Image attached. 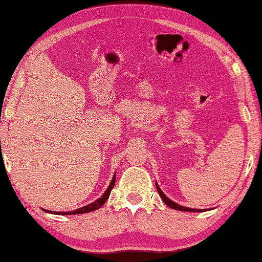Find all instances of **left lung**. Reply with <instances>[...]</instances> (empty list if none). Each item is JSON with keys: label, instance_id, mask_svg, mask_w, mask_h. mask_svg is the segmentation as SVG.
I'll list each match as a JSON object with an SVG mask.
<instances>
[{"label": "left lung", "instance_id": "1", "mask_svg": "<svg viewBox=\"0 0 262 262\" xmlns=\"http://www.w3.org/2000/svg\"><path fill=\"white\" fill-rule=\"evenodd\" d=\"M157 190H158V192H159L160 196H161L162 200L164 201V204L168 205L170 208H173V209H176V210H182V212H203V210H205V209H192V208H187V207H184V206H181V205H178V204H176V203H173V201H171L170 199H169L168 196H167L166 194H164L163 192L161 191V189H160L159 185H158V183H157Z\"/></svg>", "mask_w": 262, "mask_h": 262}]
</instances>
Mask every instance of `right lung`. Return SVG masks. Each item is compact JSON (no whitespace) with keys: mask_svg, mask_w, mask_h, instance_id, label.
<instances>
[{"mask_svg":"<svg viewBox=\"0 0 262 262\" xmlns=\"http://www.w3.org/2000/svg\"><path fill=\"white\" fill-rule=\"evenodd\" d=\"M115 181H116V175H114L112 182H110V185L108 186V189L105 190L104 193L101 195V198L93 201V203L90 204V205L84 206V207L78 208L76 210H71V212H50V210H46V209H43V210H45V212H47V213H53V214H57V215H75V214H84V213L93 212V210L99 209L101 206H102L105 203V201H107V199L109 198V195H110V192H112L113 187L115 185Z\"/></svg>","mask_w":262,"mask_h":262,"instance_id":"add662e5","label":"right lung"}]
</instances>
